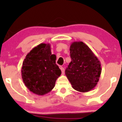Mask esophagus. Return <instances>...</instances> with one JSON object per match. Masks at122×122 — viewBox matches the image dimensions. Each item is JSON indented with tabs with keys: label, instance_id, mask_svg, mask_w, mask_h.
<instances>
[{
	"label": "esophagus",
	"instance_id": "1",
	"mask_svg": "<svg viewBox=\"0 0 122 122\" xmlns=\"http://www.w3.org/2000/svg\"><path fill=\"white\" fill-rule=\"evenodd\" d=\"M60 69H61V71H62V74H64V71H65L64 68V67H60Z\"/></svg>",
	"mask_w": 122,
	"mask_h": 122
}]
</instances>
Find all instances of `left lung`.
<instances>
[{
    "instance_id": "8db88e82",
    "label": "left lung",
    "mask_w": 122,
    "mask_h": 122,
    "mask_svg": "<svg viewBox=\"0 0 122 122\" xmlns=\"http://www.w3.org/2000/svg\"><path fill=\"white\" fill-rule=\"evenodd\" d=\"M71 61L66 75L72 88L78 92H90L96 87L102 72L101 64L91 49L81 41H75L70 47Z\"/></svg>"
}]
</instances>
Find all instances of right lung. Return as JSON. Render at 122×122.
I'll use <instances>...</instances> for the list:
<instances>
[{"mask_svg":"<svg viewBox=\"0 0 122 122\" xmlns=\"http://www.w3.org/2000/svg\"><path fill=\"white\" fill-rule=\"evenodd\" d=\"M56 55L52 54L51 45L42 43L25 56L21 69L22 80L33 93L43 96L51 92L61 71L55 64Z\"/></svg>","mask_w":122,"mask_h":122,"instance_id":"obj_1","label":"right lung"}]
</instances>
